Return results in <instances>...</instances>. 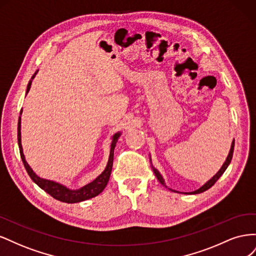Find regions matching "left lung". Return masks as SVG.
<instances>
[{
    "instance_id": "8db88e82",
    "label": "left lung",
    "mask_w": 256,
    "mask_h": 256,
    "mask_svg": "<svg viewBox=\"0 0 256 256\" xmlns=\"http://www.w3.org/2000/svg\"><path fill=\"white\" fill-rule=\"evenodd\" d=\"M234 145H235V140H233V142H232V144H230V152H228V157H226V161H224V164H222V166L220 168V170L218 172H216L210 180H207L202 187H200L198 189H196V190H194V191H192V192H180V191H176V190H173V189H171V188H168V186L166 184V182H164V177H162V175L160 174V172L158 171V170L156 168H154V166L152 164V157H150V166H152V172H154V176L157 177V180H158V182L164 186V187H166V188H168V190H171V191H174V192H177V193H184V194H198V193H202V192H204V191H206V190H208L209 188H212V186L214 184V182L219 180V178L222 176V174L226 172V170L228 168V166H230V160H232V157H233V152H234Z\"/></svg>"
}]
</instances>
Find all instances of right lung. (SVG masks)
I'll return each instance as SVG.
<instances>
[{"label":"right lung","mask_w":256,"mask_h":256,"mask_svg":"<svg viewBox=\"0 0 256 256\" xmlns=\"http://www.w3.org/2000/svg\"><path fill=\"white\" fill-rule=\"evenodd\" d=\"M38 70L33 74L32 79L30 80L28 88H26V94L28 92L30 85H32V81L35 78V76L37 74ZM21 114H22V109L20 112L19 116V120H18V145H19V150H20V156L22 159L23 164H24V168L26 170L28 174L30 175V180H32L38 187L42 188L44 191H46L50 194L52 198H54L58 200H60L63 203H68V204H74V203H80L83 202V200H90L92 198H95L98 194L102 193L104 188L106 187L108 182H109V178L111 175L112 171V166H113V156H114V148L116 146V143L118 141V138L120 136L122 132L118 131L112 136V142L110 145V154H109V160H108V164L106 168L104 170V172L97 176L94 180L92 182L83 186L80 189H69L66 186L62 184L60 182H56L54 180H46V178H42L38 176L32 168L30 166V164L26 160V156L23 154V148H22V144H21Z\"/></svg>","instance_id":"right-lung-1"}]
</instances>
